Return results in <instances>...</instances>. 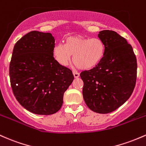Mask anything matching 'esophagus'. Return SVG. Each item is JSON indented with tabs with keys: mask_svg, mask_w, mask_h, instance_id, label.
<instances>
[{
	"mask_svg": "<svg viewBox=\"0 0 146 146\" xmlns=\"http://www.w3.org/2000/svg\"><path fill=\"white\" fill-rule=\"evenodd\" d=\"M73 75H74V78H78L80 76L79 74L77 72H73Z\"/></svg>",
	"mask_w": 146,
	"mask_h": 146,
	"instance_id": "obj_1",
	"label": "esophagus"
}]
</instances>
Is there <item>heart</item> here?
<instances>
[{
	"mask_svg": "<svg viewBox=\"0 0 146 146\" xmlns=\"http://www.w3.org/2000/svg\"><path fill=\"white\" fill-rule=\"evenodd\" d=\"M104 42L98 38L71 36L65 39V44L58 43L53 47V56L57 63L67 66L73 55V61L83 70L95 68L104 58Z\"/></svg>",
	"mask_w": 146,
	"mask_h": 146,
	"instance_id": "obj_1",
	"label": "heart"
}]
</instances>
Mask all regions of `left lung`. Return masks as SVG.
Wrapping results in <instances>:
<instances>
[{"instance_id": "obj_1", "label": "left lung", "mask_w": 146, "mask_h": 146, "mask_svg": "<svg viewBox=\"0 0 146 146\" xmlns=\"http://www.w3.org/2000/svg\"><path fill=\"white\" fill-rule=\"evenodd\" d=\"M106 51L102 60L80 74L83 81V96L93 112L108 114L130 98L137 78V58L123 37L112 30L99 32Z\"/></svg>"}]
</instances>
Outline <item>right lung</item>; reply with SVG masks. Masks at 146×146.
<instances>
[{"mask_svg": "<svg viewBox=\"0 0 146 146\" xmlns=\"http://www.w3.org/2000/svg\"><path fill=\"white\" fill-rule=\"evenodd\" d=\"M52 34L32 31L16 42L9 65L11 86L25 109L36 114L58 112L74 80L70 69L54 59Z\"/></svg>", "mask_w": 146, "mask_h": 146, "instance_id": "obj_1", "label": "right lung"}]
</instances>
